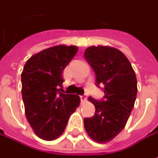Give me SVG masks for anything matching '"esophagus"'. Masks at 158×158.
I'll return each mask as SVG.
<instances>
[{
  "label": "esophagus",
  "instance_id": "esophagus-1",
  "mask_svg": "<svg viewBox=\"0 0 158 158\" xmlns=\"http://www.w3.org/2000/svg\"><path fill=\"white\" fill-rule=\"evenodd\" d=\"M81 102H85V101L87 100V94H84V95H81Z\"/></svg>",
  "mask_w": 158,
  "mask_h": 158
}]
</instances>
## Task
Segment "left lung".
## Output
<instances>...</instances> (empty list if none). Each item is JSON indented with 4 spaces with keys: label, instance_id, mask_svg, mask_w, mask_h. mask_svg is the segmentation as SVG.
I'll list each match as a JSON object with an SVG mask.
<instances>
[{
    "label": "left lung",
    "instance_id": "1",
    "mask_svg": "<svg viewBox=\"0 0 158 158\" xmlns=\"http://www.w3.org/2000/svg\"><path fill=\"white\" fill-rule=\"evenodd\" d=\"M84 58L93 68L96 86L104 85V100H89L95 113L84 119L87 134L96 142L114 139L126 127L137 96V78L126 55L117 48L93 46L86 48Z\"/></svg>",
    "mask_w": 158,
    "mask_h": 158
}]
</instances>
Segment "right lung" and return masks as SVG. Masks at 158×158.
Returning <instances> with one entry per match:
<instances>
[{
	"label": "right lung",
	"instance_id": "obj_1",
	"mask_svg": "<svg viewBox=\"0 0 158 158\" xmlns=\"http://www.w3.org/2000/svg\"><path fill=\"white\" fill-rule=\"evenodd\" d=\"M77 51L76 46L51 47L32 55L23 67L21 93L26 118L35 135L45 140L59 138L80 106L78 95L60 92L63 72Z\"/></svg>",
	"mask_w": 158,
	"mask_h": 158
}]
</instances>
